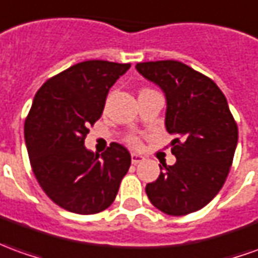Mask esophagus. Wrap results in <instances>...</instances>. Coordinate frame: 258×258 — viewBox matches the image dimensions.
I'll use <instances>...</instances> for the list:
<instances>
[{"instance_id":"esophagus-1","label":"esophagus","mask_w":258,"mask_h":258,"mask_svg":"<svg viewBox=\"0 0 258 258\" xmlns=\"http://www.w3.org/2000/svg\"><path fill=\"white\" fill-rule=\"evenodd\" d=\"M142 160H144V156H141V155L131 154V162H133L134 165H137V163H140V162H142Z\"/></svg>"}]
</instances>
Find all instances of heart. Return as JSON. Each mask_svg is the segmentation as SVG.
<instances>
[{
    "label": "heart",
    "instance_id": "obj_1",
    "mask_svg": "<svg viewBox=\"0 0 258 258\" xmlns=\"http://www.w3.org/2000/svg\"><path fill=\"white\" fill-rule=\"evenodd\" d=\"M128 144H130V145H133V147H140L141 141H140V140H138L137 137H130Z\"/></svg>",
    "mask_w": 258,
    "mask_h": 258
}]
</instances>
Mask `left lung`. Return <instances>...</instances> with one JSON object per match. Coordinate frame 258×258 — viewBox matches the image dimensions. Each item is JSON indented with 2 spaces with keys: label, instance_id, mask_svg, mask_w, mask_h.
I'll return each instance as SVG.
<instances>
[{
  "label": "left lung",
  "instance_id": "obj_1",
  "mask_svg": "<svg viewBox=\"0 0 258 258\" xmlns=\"http://www.w3.org/2000/svg\"><path fill=\"white\" fill-rule=\"evenodd\" d=\"M135 68L165 92V125L174 135L176 163L159 165V177L145 187L148 198L167 215L196 212L217 196L229 174L237 124L217 84L191 67L165 60Z\"/></svg>",
  "mask_w": 258,
  "mask_h": 258
}]
</instances>
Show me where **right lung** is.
<instances>
[{"instance_id":"1","label":"right lung","mask_w":258,"mask_h":258,"mask_svg":"<svg viewBox=\"0 0 258 258\" xmlns=\"http://www.w3.org/2000/svg\"><path fill=\"white\" fill-rule=\"evenodd\" d=\"M130 67L78 62L47 79L33 99L25 121L30 166L48 198L70 212L92 215L109 208L128 172L131 155L123 145L111 142L99 155L84 144L109 89Z\"/></svg>"}]
</instances>
